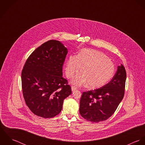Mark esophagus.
I'll return each instance as SVG.
<instances>
[{
    "instance_id": "1",
    "label": "esophagus",
    "mask_w": 145,
    "mask_h": 145,
    "mask_svg": "<svg viewBox=\"0 0 145 145\" xmlns=\"http://www.w3.org/2000/svg\"><path fill=\"white\" fill-rule=\"evenodd\" d=\"M77 89H76V88H75V86H71V90L72 91H75V90H76Z\"/></svg>"
}]
</instances>
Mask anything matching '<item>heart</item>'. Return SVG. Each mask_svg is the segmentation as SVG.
<instances>
[{
	"label": "heart",
	"mask_w": 145,
	"mask_h": 145,
	"mask_svg": "<svg viewBox=\"0 0 145 145\" xmlns=\"http://www.w3.org/2000/svg\"><path fill=\"white\" fill-rule=\"evenodd\" d=\"M82 72L71 81L75 86L88 84L90 88H99L105 85L113 76L116 66L114 62L102 52L96 50H82L77 56L69 57L65 66L67 78H72L80 70Z\"/></svg>",
	"instance_id": "b5f03b06"
}]
</instances>
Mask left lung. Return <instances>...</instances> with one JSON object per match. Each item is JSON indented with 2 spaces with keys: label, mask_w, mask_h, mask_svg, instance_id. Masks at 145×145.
Here are the masks:
<instances>
[{
  "label": "left lung",
  "mask_w": 145,
  "mask_h": 145,
  "mask_svg": "<svg viewBox=\"0 0 145 145\" xmlns=\"http://www.w3.org/2000/svg\"><path fill=\"white\" fill-rule=\"evenodd\" d=\"M126 80L124 66H118L112 79L102 87L83 92L79 112L86 121L98 123L111 117L123 98Z\"/></svg>",
  "instance_id": "left-lung-1"
}]
</instances>
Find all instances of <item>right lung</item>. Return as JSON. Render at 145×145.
Returning a JSON list of instances; mask_svg holds the SVG:
<instances>
[{"label": "right lung", "instance_id": "1", "mask_svg": "<svg viewBox=\"0 0 145 145\" xmlns=\"http://www.w3.org/2000/svg\"><path fill=\"white\" fill-rule=\"evenodd\" d=\"M67 50L61 42L50 40L37 47L28 57L21 73L25 104L35 115L50 118L61 111L63 100L71 93L62 76Z\"/></svg>", "mask_w": 145, "mask_h": 145}]
</instances>
